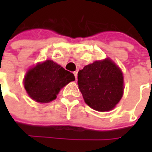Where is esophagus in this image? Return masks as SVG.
Masks as SVG:
<instances>
[{
  "label": "esophagus",
  "instance_id": "1",
  "mask_svg": "<svg viewBox=\"0 0 152 152\" xmlns=\"http://www.w3.org/2000/svg\"><path fill=\"white\" fill-rule=\"evenodd\" d=\"M73 74L75 76V79L77 80V78H78V72H73Z\"/></svg>",
  "mask_w": 152,
  "mask_h": 152
}]
</instances>
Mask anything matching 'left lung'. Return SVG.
Masks as SVG:
<instances>
[{"mask_svg":"<svg viewBox=\"0 0 152 152\" xmlns=\"http://www.w3.org/2000/svg\"><path fill=\"white\" fill-rule=\"evenodd\" d=\"M78 85L85 103L99 112L113 109L124 94L123 73L108 58L79 70Z\"/></svg>","mask_w":152,"mask_h":152,"instance_id":"1","label":"left lung"}]
</instances>
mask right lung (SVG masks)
I'll return each mask as SVG.
<instances>
[{
    "label": "right lung",
    "instance_id": "obj_1",
    "mask_svg": "<svg viewBox=\"0 0 152 152\" xmlns=\"http://www.w3.org/2000/svg\"><path fill=\"white\" fill-rule=\"evenodd\" d=\"M73 73L51 60L38 63L27 72L24 88L34 101L48 103L56 98L61 88L74 81Z\"/></svg>",
    "mask_w": 152,
    "mask_h": 152
}]
</instances>
